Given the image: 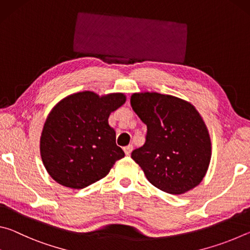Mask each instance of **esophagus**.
Segmentation results:
<instances>
[{
  "mask_svg": "<svg viewBox=\"0 0 250 250\" xmlns=\"http://www.w3.org/2000/svg\"><path fill=\"white\" fill-rule=\"evenodd\" d=\"M132 150H133V146H126L124 147V151H125V155H130L131 152H132Z\"/></svg>",
  "mask_w": 250,
  "mask_h": 250,
  "instance_id": "esophagus-1",
  "label": "esophagus"
}]
</instances>
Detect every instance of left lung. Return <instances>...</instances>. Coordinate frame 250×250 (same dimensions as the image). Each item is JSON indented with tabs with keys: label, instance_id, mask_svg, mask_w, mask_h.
Masks as SVG:
<instances>
[{
	"label": "left lung",
	"instance_id": "1",
	"mask_svg": "<svg viewBox=\"0 0 250 250\" xmlns=\"http://www.w3.org/2000/svg\"><path fill=\"white\" fill-rule=\"evenodd\" d=\"M131 107L146 125V143L131 153L147 181L168 194L201 183L209 166L208 131L197 110L177 97L158 92L131 96Z\"/></svg>",
	"mask_w": 250,
	"mask_h": 250
}]
</instances>
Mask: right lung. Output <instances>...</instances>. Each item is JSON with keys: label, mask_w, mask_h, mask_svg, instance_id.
<instances>
[{"label": "right lung", "mask_w": 250, "mask_h": 250, "mask_svg": "<svg viewBox=\"0 0 250 250\" xmlns=\"http://www.w3.org/2000/svg\"><path fill=\"white\" fill-rule=\"evenodd\" d=\"M125 103L124 94L70 95L55 105L41 137V156L61 185L83 188L108 174L125 152L116 145L110 113Z\"/></svg>", "instance_id": "right-lung-1"}]
</instances>
